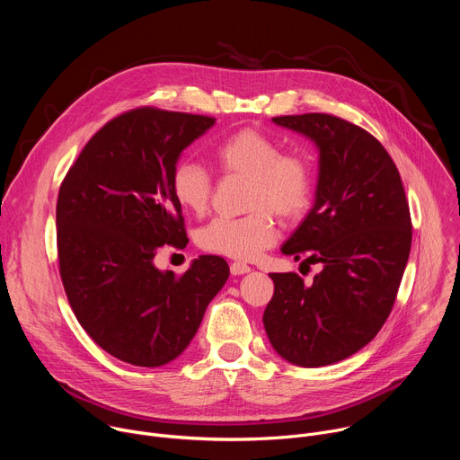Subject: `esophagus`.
Returning <instances> with one entry per match:
<instances>
[{
    "label": "esophagus",
    "instance_id": "1",
    "mask_svg": "<svg viewBox=\"0 0 460 460\" xmlns=\"http://www.w3.org/2000/svg\"><path fill=\"white\" fill-rule=\"evenodd\" d=\"M249 271H251V268L247 264H242V261H234V264H231V275H234V277L245 275Z\"/></svg>",
    "mask_w": 460,
    "mask_h": 460
}]
</instances>
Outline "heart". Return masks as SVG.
<instances>
[{
    "label": "heart",
    "mask_w": 460,
    "mask_h": 460,
    "mask_svg": "<svg viewBox=\"0 0 460 460\" xmlns=\"http://www.w3.org/2000/svg\"><path fill=\"white\" fill-rule=\"evenodd\" d=\"M215 162L226 174L247 178L245 206L249 215L218 217L199 231L202 249L234 260H254L277 238L275 213L291 222L300 218L313 196V169L300 153H280V146L264 133L243 128L222 140ZM171 189L181 209L202 215L213 196L209 171L194 160H181L172 169Z\"/></svg>",
    "instance_id": "obj_1"
}]
</instances>
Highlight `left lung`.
Returning <instances> with one entry per match:
<instances>
[{
	"instance_id": "1",
	"label": "left lung",
	"mask_w": 460,
	"mask_h": 460,
	"mask_svg": "<svg viewBox=\"0 0 460 460\" xmlns=\"http://www.w3.org/2000/svg\"><path fill=\"white\" fill-rule=\"evenodd\" d=\"M273 121L318 151L313 208L282 252L322 271L311 286L296 273H271L275 293L261 320L282 358L330 366L371 342L389 316L411 249L410 208L397 165L364 128L320 112Z\"/></svg>"
}]
</instances>
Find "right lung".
I'll list each match as a JSON object with an SVG mask.
<instances>
[{"instance_id": "1", "label": "right lung", "mask_w": 460, "mask_h": 460, "mask_svg": "<svg viewBox=\"0 0 460 460\" xmlns=\"http://www.w3.org/2000/svg\"><path fill=\"white\" fill-rule=\"evenodd\" d=\"M213 125L199 114L128 111L87 142L59 187L65 293L89 337L127 364L180 357L229 279L227 261L213 254L194 258L181 277L155 266L158 247L185 242L172 169Z\"/></svg>"}]
</instances>
